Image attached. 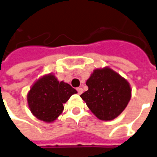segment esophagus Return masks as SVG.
I'll return each mask as SVG.
<instances>
[{
  "instance_id": "34e87169",
  "label": "esophagus",
  "mask_w": 157,
  "mask_h": 157,
  "mask_svg": "<svg viewBox=\"0 0 157 157\" xmlns=\"http://www.w3.org/2000/svg\"><path fill=\"white\" fill-rule=\"evenodd\" d=\"M76 90H77V93H78V94H82V92H83V89H82V87H78Z\"/></svg>"
}]
</instances>
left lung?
Here are the masks:
<instances>
[{
    "mask_svg": "<svg viewBox=\"0 0 157 157\" xmlns=\"http://www.w3.org/2000/svg\"><path fill=\"white\" fill-rule=\"evenodd\" d=\"M86 84L88 90L81 98L99 120H114L131 99L129 82L109 67L95 69Z\"/></svg>",
    "mask_w": 157,
    "mask_h": 157,
    "instance_id": "8db88e82",
    "label": "left lung"
}]
</instances>
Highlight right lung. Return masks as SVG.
Here are the masks:
<instances>
[{
	"label": "right lung",
	"mask_w": 157,
	"mask_h": 157,
	"mask_svg": "<svg viewBox=\"0 0 157 157\" xmlns=\"http://www.w3.org/2000/svg\"><path fill=\"white\" fill-rule=\"evenodd\" d=\"M76 90L63 81L59 82L52 73L40 76L27 94L29 110L38 120L52 122L63 110V104Z\"/></svg>",
	"instance_id": "1"
}]
</instances>
